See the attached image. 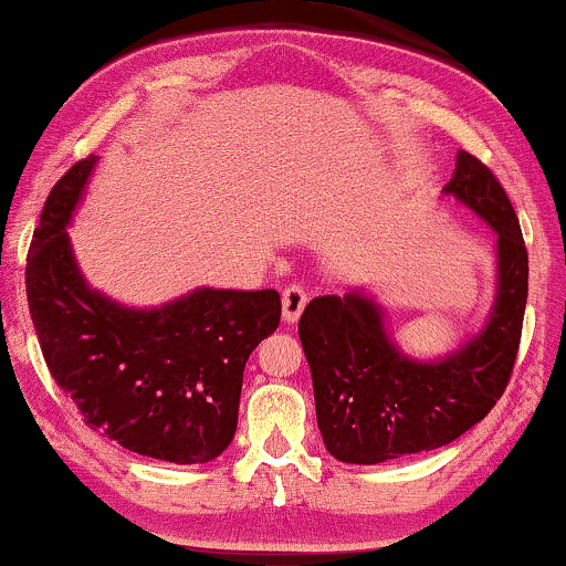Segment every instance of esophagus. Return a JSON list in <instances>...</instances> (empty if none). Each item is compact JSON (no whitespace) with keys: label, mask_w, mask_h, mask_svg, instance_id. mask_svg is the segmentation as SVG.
Here are the masks:
<instances>
[{"label":"esophagus","mask_w":566,"mask_h":566,"mask_svg":"<svg viewBox=\"0 0 566 566\" xmlns=\"http://www.w3.org/2000/svg\"><path fill=\"white\" fill-rule=\"evenodd\" d=\"M305 305H307L305 290H302V286H297V284L286 286V290L282 292V321L290 323V325L297 323Z\"/></svg>","instance_id":"obj_1"}]
</instances>
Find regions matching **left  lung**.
Masks as SVG:
<instances>
[{"label":"left lung","mask_w":566,"mask_h":566,"mask_svg":"<svg viewBox=\"0 0 566 566\" xmlns=\"http://www.w3.org/2000/svg\"><path fill=\"white\" fill-rule=\"evenodd\" d=\"M446 197L495 233V302L472 338L436 359L397 346L387 313L364 286L323 294L300 317L302 352L315 389L317 428L331 457L379 464L451 443L495 408L521 344L528 253L518 218L492 171L467 150Z\"/></svg>","instance_id":"left-lung-1"}]
</instances>
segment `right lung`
<instances>
[{"label":"right lung","mask_w":566,"mask_h":566,"mask_svg":"<svg viewBox=\"0 0 566 566\" xmlns=\"http://www.w3.org/2000/svg\"><path fill=\"white\" fill-rule=\"evenodd\" d=\"M97 156L48 195L25 269L28 305L53 379L107 439L171 464L218 459L235 436L243 369L280 325L274 290H197L127 307L84 280L69 226Z\"/></svg>","instance_id":"obj_1"}]
</instances>
